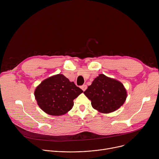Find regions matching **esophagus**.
<instances>
[{"label": "esophagus", "mask_w": 159, "mask_h": 159, "mask_svg": "<svg viewBox=\"0 0 159 159\" xmlns=\"http://www.w3.org/2000/svg\"><path fill=\"white\" fill-rule=\"evenodd\" d=\"M81 89L83 90V91H85L86 89H87V85L86 84H84V85H82V86H81Z\"/></svg>", "instance_id": "obj_1"}]
</instances>
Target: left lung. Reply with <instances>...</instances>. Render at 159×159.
<instances>
[{
    "label": "left lung",
    "mask_w": 159,
    "mask_h": 159,
    "mask_svg": "<svg viewBox=\"0 0 159 159\" xmlns=\"http://www.w3.org/2000/svg\"><path fill=\"white\" fill-rule=\"evenodd\" d=\"M84 93L94 109L102 113L118 110L127 97L126 89L122 83L104 74L98 75Z\"/></svg>",
    "instance_id": "obj_1"
}]
</instances>
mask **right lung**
<instances>
[{
	"label": "right lung",
	"instance_id": "1",
	"mask_svg": "<svg viewBox=\"0 0 159 159\" xmlns=\"http://www.w3.org/2000/svg\"><path fill=\"white\" fill-rule=\"evenodd\" d=\"M83 91L62 74L50 77L35 90V97L42 110L48 115L60 116L72 109L76 98Z\"/></svg>",
	"mask_w": 159,
	"mask_h": 159
}]
</instances>
